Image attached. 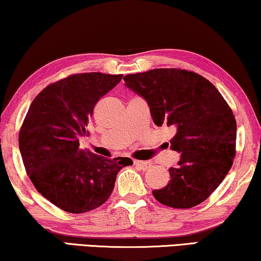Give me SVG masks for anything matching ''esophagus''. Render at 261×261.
<instances>
[{
    "label": "esophagus",
    "mask_w": 261,
    "mask_h": 261,
    "mask_svg": "<svg viewBox=\"0 0 261 261\" xmlns=\"http://www.w3.org/2000/svg\"><path fill=\"white\" fill-rule=\"evenodd\" d=\"M135 165L137 166L143 171H146L151 168V163L150 162H144V161H135Z\"/></svg>",
    "instance_id": "obj_1"
}]
</instances>
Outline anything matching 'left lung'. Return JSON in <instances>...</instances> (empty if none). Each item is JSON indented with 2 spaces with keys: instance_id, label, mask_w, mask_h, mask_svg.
<instances>
[{
  "instance_id": "1",
  "label": "left lung",
  "mask_w": 261,
  "mask_h": 261,
  "mask_svg": "<svg viewBox=\"0 0 261 261\" xmlns=\"http://www.w3.org/2000/svg\"><path fill=\"white\" fill-rule=\"evenodd\" d=\"M125 87L146 100L157 126H172L171 149L180 153L171 180L153 190L159 203L190 208L219 186L233 164L237 123L211 82L180 69H153L126 75Z\"/></svg>"
}]
</instances>
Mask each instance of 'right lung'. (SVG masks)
<instances>
[{
    "label": "right lung",
    "instance_id": "right-lung-1",
    "mask_svg": "<svg viewBox=\"0 0 261 261\" xmlns=\"http://www.w3.org/2000/svg\"><path fill=\"white\" fill-rule=\"evenodd\" d=\"M122 77L71 75L44 88L27 112L18 136L23 164L37 191L63 211L99 207L110 197L118 171L134 164L127 157L108 159L80 149L96 103Z\"/></svg>",
    "mask_w": 261,
    "mask_h": 261
}]
</instances>
